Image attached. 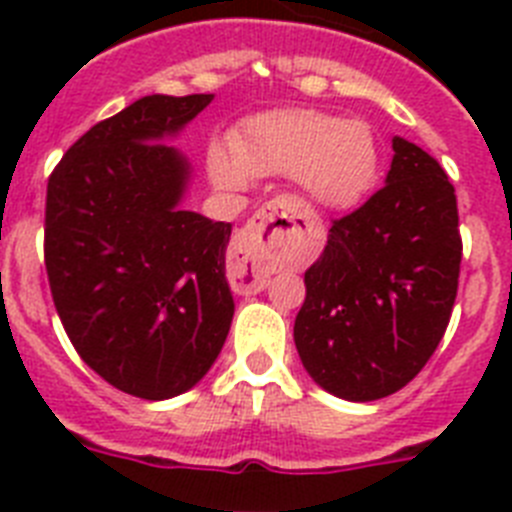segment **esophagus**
Instances as JSON below:
<instances>
[{
  "label": "esophagus",
  "instance_id": "34e87169",
  "mask_svg": "<svg viewBox=\"0 0 512 512\" xmlns=\"http://www.w3.org/2000/svg\"><path fill=\"white\" fill-rule=\"evenodd\" d=\"M297 217H302L300 205L274 202V205H266L253 217L251 225L238 233L228 256L230 287L238 295H253L269 284L271 251H277L289 230H295Z\"/></svg>",
  "mask_w": 512,
  "mask_h": 512
}]
</instances>
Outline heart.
I'll use <instances>...</instances> for the list:
<instances>
[{
	"mask_svg": "<svg viewBox=\"0 0 512 512\" xmlns=\"http://www.w3.org/2000/svg\"><path fill=\"white\" fill-rule=\"evenodd\" d=\"M379 153L369 125L318 110H277L246 120L207 151V174L225 192L251 179L295 176L307 200L328 210L351 207L372 189Z\"/></svg>",
	"mask_w": 512,
	"mask_h": 512,
	"instance_id": "obj_1",
	"label": "heart"
}]
</instances>
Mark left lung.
<instances>
[{
  "mask_svg": "<svg viewBox=\"0 0 512 512\" xmlns=\"http://www.w3.org/2000/svg\"><path fill=\"white\" fill-rule=\"evenodd\" d=\"M392 148L387 184L330 225L295 320L307 374L354 402L402 390L428 364L459 289L454 184L410 140Z\"/></svg>",
  "mask_w": 512,
  "mask_h": 512,
  "instance_id": "8db88e82",
  "label": "left lung"
}]
</instances>
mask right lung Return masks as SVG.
I'll return each instance as SVG.
<instances>
[{"label":"right lung","instance_id":"obj_1","mask_svg":"<svg viewBox=\"0 0 512 512\" xmlns=\"http://www.w3.org/2000/svg\"><path fill=\"white\" fill-rule=\"evenodd\" d=\"M212 94H153L63 153L45 197V271L76 354L117 390L182 395L217 359L233 297L230 223L179 207L189 166L164 135Z\"/></svg>","mask_w":512,"mask_h":512}]
</instances>
